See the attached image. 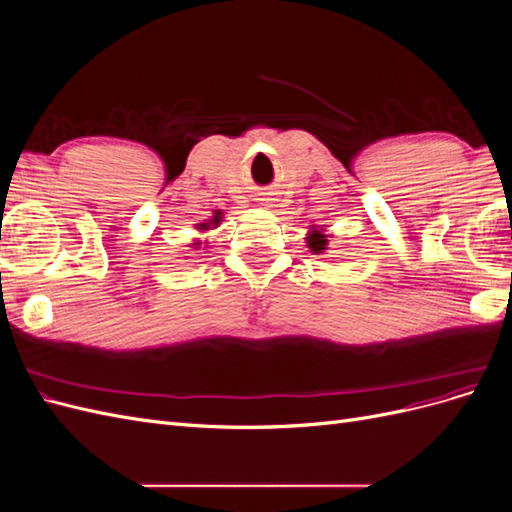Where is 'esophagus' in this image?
<instances>
[{
    "label": "esophagus",
    "instance_id": "obj_1",
    "mask_svg": "<svg viewBox=\"0 0 512 512\" xmlns=\"http://www.w3.org/2000/svg\"><path fill=\"white\" fill-rule=\"evenodd\" d=\"M267 200V203H269V200H273V198H265ZM269 207H273V205H269Z\"/></svg>",
    "mask_w": 512,
    "mask_h": 512
}]
</instances>
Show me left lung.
<instances>
[{
  "instance_id": "obj_1",
  "label": "left lung",
  "mask_w": 512,
  "mask_h": 512,
  "mask_svg": "<svg viewBox=\"0 0 512 512\" xmlns=\"http://www.w3.org/2000/svg\"><path fill=\"white\" fill-rule=\"evenodd\" d=\"M309 241V247H312V252H316V254H320L322 250H327V247H324V245H327V237H324L322 235V232H314V235L312 237H307Z\"/></svg>"
}]
</instances>
